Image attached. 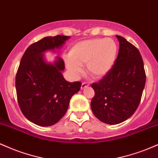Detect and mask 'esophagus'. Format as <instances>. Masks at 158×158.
<instances>
[{"label": "esophagus", "mask_w": 158, "mask_h": 158, "mask_svg": "<svg viewBox=\"0 0 158 158\" xmlns=\"http://www.w3.org/2000/svg\"><path fill=\"white\" fill-rule=\"evenodd\" d=\"M88 86H89V83L86 82V81H83V82L81 83V89H84V88H85L86 87H88Z\"/></svg>", "instance_id": "1"}]
</instances>
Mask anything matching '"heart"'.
<instances>
[{
	"label": "heart",
	"mask_w": 158,
	"mask_h": 158,
	"mask_svg": "<svg viewBox=\"0 0 158 158\" xmlns=\"http://www.w3.org/2000/svg\"><path fill=\"white\" fill-rule=\"evenodd\" d=\"M118 48L111 39H94L74 44L69 52L67 68L74 76L81 72V65L86 64V70L92 77L100 78L112 68L117 58Z\"/></svg>",
	"instance_id": "obj_1"
}]
</instances>
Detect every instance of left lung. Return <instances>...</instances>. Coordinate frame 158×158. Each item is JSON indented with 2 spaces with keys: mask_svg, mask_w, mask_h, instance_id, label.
<instances>
[{
  "mask_svg": "<svg viewBox=\"0 0 158 158\" xmlns=\"http://www.w3.org/2000/svg\"><path fill=\"white\" fill-rule=\"evenodd\" d=\"M119 49L110 70L91 85L95 95L90 107L102 123L116 125L126 120L138 108L145 84L146 72L138 49L126 39L116 35Z\"/></svg>",
  "mask_w": 158,
  "mask_h": 158,
  "instance_id": "left-lung-1",
  "label": "left lung"
}]
</instances>
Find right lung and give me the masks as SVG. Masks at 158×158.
<instances>
[{"instance_id": "obj_1", "label": "right lung", "mask_w": 158, "mask_h": 158, "mask_svg": "<svg viewBox=\"0 0 158 158\" xmlns=\"http://www.w3.org/2000/svg\"><path fill=\"white\" fill-rule=\"evenodd\" d=\"M70 36H48L33 43L22 56L15 77L18 103L24 117L40 126H50L62 118L72 96L80 90V81L69 82L61 71L64 62L44 61L43 52L59 48Z\"/></svg>"}]
</instances>
